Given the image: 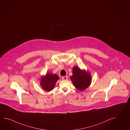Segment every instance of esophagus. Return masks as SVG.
<instances>
[{
  "instance_id": "34e87169",
  "label": "esophagus",
  "mask_w": 130,
  "mask_h": 130,
  "mask_svg": "<svg viewBox=\"0 0 130 130\" xmlns=\"http://www.w3.org/2000/svg\"><path fill=\"white\" fill-rule=\"evenodd\" d=\"M62 79L64 80H67L68 79V77L67 76H63V77H62Z\"/></svg>"
}]
</instances>
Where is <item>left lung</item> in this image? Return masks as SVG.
<instances>
[{
  "mask_svg": "<svg viewBox=\"0 0 130 130\" xmlns=\"http://www.w3.org/2000/svg\"><path fill=\"white\" fill-rule=\"evenodd\" d=\"M74 87L79 91L88 88L91 82V75L85 70H82L77 66L73 68V75L70 76Z\"/></svg>",
  "mask_w": 130,
  "mask_h": 130,
  "instance_id": "obj_1",
  "label": "left lung"
}]
</instances>
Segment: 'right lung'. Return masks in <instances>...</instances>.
I'll list each match as a JSON object with an SVG mask.
<instances>
[{"instance_id":"1","label":"right lung","mask_w":130,"mask_h":130,"mask_svg":"<svg viewBox=\"0 0 130 130\" xmlns=\"http://www.w3.org/2000/svg\"><path fill=\"white\" fill-rule=\"evenodd\" d=\"M59 79V77L57 75L48 73L44 76L42 77L40 85L43 90L49 92L54 89L56 83Z\"/></svg>"}]
</instances>
